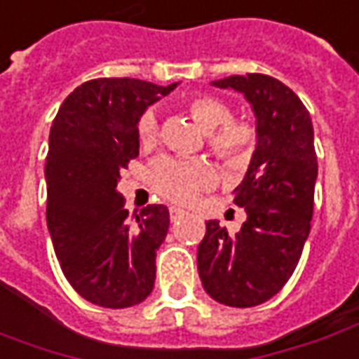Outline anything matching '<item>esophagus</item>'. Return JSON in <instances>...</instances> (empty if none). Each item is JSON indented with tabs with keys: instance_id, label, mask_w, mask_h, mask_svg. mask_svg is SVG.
<instances>
[{
	"instance_id": "1",
	"label": "esophagus",
	"mask_w": 359,
	"mask_h": 359,
	"mask_svg": "<svg viewBox=\"0 0 359 359\" xmlns=\"http://www.w3.org/2000/svg\"><path fill=\"white\" fill-rule=\"evenodd\" d=\"M184 214H187V212L180 210V208H177V206H170V208H169V216H170V220H172V222L180 220V218H182Z\"/></svg>"
}]
</instances>
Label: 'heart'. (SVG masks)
<instances>
[{"mask_svg":"<svg viewBox=\"0 0 359 359\" xmlns=\"http://www.w3.org/2000/svg\"><path fill=\"white\" fill-rule=\"evenodd\" d=\"M187 109L204 131H208V147L230 167H243L257 147V129L251 121L231 118L228 102L212 94H198L187 100ZM137 141L141 147H153L159 137V119L153 109H147L137 119ZM153 190L170 200L187 204L200 190L210 187L214 170L200 159L157 161L149 172Z\"/></svg>","mask_w":359,"mask_h":359,"instance_id":"obj_1","label":"heart"}]
</instances>
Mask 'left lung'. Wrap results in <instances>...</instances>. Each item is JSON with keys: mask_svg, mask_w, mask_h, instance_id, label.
Here are the masks:
<instances>
[{"mask_svg": "<svg viewBox=\"0 0 359 359\" xmlns=\"http://www.w3.org/2000/svg\"><path fill=\"white\" fill-rule=\"evenodd\" d=\"M214 86L248 97L257 118V147L233 190L248 220L236 236L220 222H206L198 275L214 301L248 309L281 291L309 238L318 175L313 121L291 88L267 74H236Z\"/></svg>", "mask_w": 359, "mask_h": 359, "instance_id": "1", "label": "left lung"}]
</instances>
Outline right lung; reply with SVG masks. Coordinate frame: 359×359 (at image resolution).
Returning a JSON list of instances; mask_svg holds the SVG:
<instances>
[{
    "label": "right lung",
    "instance_id": "add662e5",
    "mask_svg": "<svg viewBox=\"0 0 359 359\" xmlns=\"http://www.w3.org/2000/svg\"><path fill=\"white\" fill-rule=\"evenodd\" d=\"M137 78H96L62 102L48 135L46 226L72 289L106 309H128L155 285V257L169 210L149 204L129 216L119 170L139 155L137 119L175 90Z\"/></svg>",
    "mask_w": 359,
    "mask_h": 359
}]
</instances>
